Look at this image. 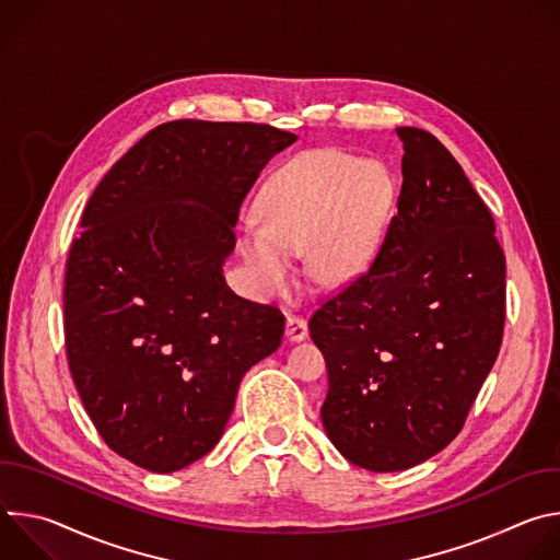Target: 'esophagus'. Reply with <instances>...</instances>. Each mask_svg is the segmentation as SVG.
I'll use <instances>...</instances> for the list:
<instances>
[{
	"instance_id": "obj_1",
	"label": "esophagus",
	"mask_w": 560,
	"mask_h": 560,
	"mask_svg": "<svg viewBox=\"0 0 560 560\" xmlns=\"http://www.w3.org/2000/svg\"><path fill=\"white\" fill-rule=\"evenodd\" d=\"M305 337H307V324H305V318L290 314V316L285 318V339L292 341V343H299V341H303Z\"/></svg>"
}]
</instances>
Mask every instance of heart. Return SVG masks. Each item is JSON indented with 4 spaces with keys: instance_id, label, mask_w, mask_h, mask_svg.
I'll list each match as a JSON object with an SVG mask.
<instances>
[{
    "instance_id": "1",
    "label": "heart",
    "mask_w": 560,
    "mask_h": 560,
    "mask_svg": "<svg viewBox=\"0 0 560 560\" xmlns=\"http://www.w3.org/2000/svg\"><path fill=\"white\" fill-rule=\"evenodd\" d=\"M392 179L337 150H312L283 164L264 186V225L246 223L238 248L259 292H281L292 259L328 288L354 281L374 259L392 208Z\"/></svg>"
}]
</instances>
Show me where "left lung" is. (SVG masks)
Listing matches in <instances>:
<instances>
[{"instance_id": "8db88e82", "label": "left lung", "mask_w": 560, "mask_h": 560, "mask_svg": "<svg viewBox=\"0 0 560 560\" xmlns=\"http://www.w3.org/2000/svg\"><path fill=\"white\" fill-rule=\"evenodd\" d=\"M404 184L372 266L310 318L328 365L322 421L370 471H401L460 432L501 348L505 257L450 150L396 128Z\"/></svg>"}]
</instances>
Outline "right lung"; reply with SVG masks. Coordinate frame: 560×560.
Instances as JSON below:
<instances>
[{
	"label": "right lung",
	"instance_id": "obj_1",
	"mask_svg": "<svg viewBox=\"0 0 560 560\" xmlns=\"http://www.w3.org/2000/svg\"><path fill=\"white\" fill-rule=\"evenodd\" d=\"M296 135L179 119L137 141L95 188L70 246L63 330L72 381L106 445L171 474L221 439L244 374L283 314L223 277L248 190Z\"/></svg>",
	"mask_w": 560,
	"mask_h": 560
}]
</instances>
